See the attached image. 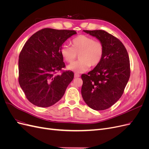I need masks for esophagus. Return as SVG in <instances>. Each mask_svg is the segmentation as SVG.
Returning a JSON list of instances; mask_svg holds the SVG:
<instances>
[{
  "label": "esophagus",
  "instance_id": "obj_1",
  "mask_svg": "<svg viewBox=\"0 0 149 149\" xmlns=\"http://www.w3.org/2000/svg\"><path fill=\"white\" fill-rule=\"evenodd\" d=\"M74 77L75 78H79V77H80V75L78 73H75L74 74Z\"/></svg>",
  "mask_w": 149,
  "mask_h": 149
}]
</instances>
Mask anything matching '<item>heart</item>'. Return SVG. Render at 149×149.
<instances>
[{"label":"heart","mask_w":149,"mask_h":149,"mask_svg":"<svg viewBox=\"0 0 149 149\" xmlns=\"http://www.w3.org/2000/svg\"><path fill=\"white\" fill-rule=\"evenodd\" d=\"M72 47L63 45L61 55L68 63H72L79 54V60L68 65V70L81 73L86 71L91 66L100 63L104 55V45L100 42L87 35H80L71 41Z\"/></svg>","instance_id":"1"}]
</instances>
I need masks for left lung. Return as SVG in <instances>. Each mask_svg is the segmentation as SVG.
Here are the masks:
<instances>
[{
	"label": "left lung",
	"mask_w": 149,
	"mask_h": 149,
	"mask_svg": "<svg viewBox=\"0 0 149 149\" xmlns=\"http://www.w3.org/2000/svg\"><path fill=\"white\" fill-rule=\"evenodd\" d=\"M103 44L100 63L81 75L82 97L96 111L111 107L123 95L130 77V61L127 49L120 40L104 30H83Z\"/></svg>",
	"instance_id": "8db88e82"
}]
</instances>
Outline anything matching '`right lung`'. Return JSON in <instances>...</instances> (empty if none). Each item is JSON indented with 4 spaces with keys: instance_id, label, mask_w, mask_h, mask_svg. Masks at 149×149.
Returning a JSON list of instances; mask_svg holds the SVG:
<instances>
[{
    "instance_id": "add662e5",
    "label": "right lung",
    "mask_w": 149,
    "mask_h": 149,
    "mask_svg": "<svg viewBox=\"0 0 149 149\" xmlns=\"http://www.w3.org/2000/svg\"><path fill=\"white\" fill-rule=\"evenodd\" d=\"M74 30L43 29L31 35L19 55V82L33 104L49 107L60 101L74 78L73 72L55 74L65 67L61 48Z\"/></svg>"
}]
</instances>
